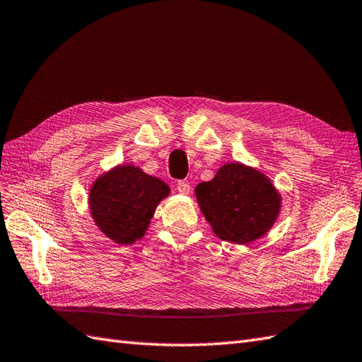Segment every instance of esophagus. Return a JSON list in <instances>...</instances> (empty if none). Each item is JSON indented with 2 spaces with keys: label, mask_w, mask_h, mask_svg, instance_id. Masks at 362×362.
Returning a JSON list of instances; mask_svg holds the SVG:
<instances>
[{
  "label": "esophagus",
  "mask_w": 362,
  "mask_h": 362,
  "mask_svg": "<svg viewBox=\"0 0 362 362\" xmlns=\"http://www.w3.org/2000/svg\"><path fill=\"white\" fill-rule=\"evenodd\" d=\"M176 190H178L181 195H189L190 194V184L187 181H178V184H176Z\"/></svg>",
  "instance_id": "obj_1"
}]
</instances>
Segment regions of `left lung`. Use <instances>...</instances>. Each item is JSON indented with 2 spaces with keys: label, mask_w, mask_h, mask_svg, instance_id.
<instances>
[{
  "label": "left lung",
  "mask_w": 362,
  "mask_h": 362,
  "mask_svg": "<svg viewBox=\"0 0 362 362\" xmlns=\"http://www.w3.org/2000/svg\"><path fill=\"white\" fill-rule=\"evenodd\" d=\"M199 211L214 234L235 245L267 235L282 211V195L260 168L240 160L223 164L195 187Z\"/></svg>",
  "instance_id": "left-lung-1"
}]
</instances>
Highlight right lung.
I'll return each instance as SVG.
<instances>
[{
	"label": "right lung",
	"mask_w": 362,
	"mask_h": 362,
	"mask_svg": "<svg viewBox=\"0 0 362 362\" xmlns=\"http://www.w3.org/2000/svg\"><path fill=\"white\" fill-rule=\"evenodd\" d=\"M170 195L167 184L139 165L117 164L100 173L88 190L95 226L117 245H132L147 234L158 204Z\"/></svg>",
	"instance_id": "1"
}]
</instances>
